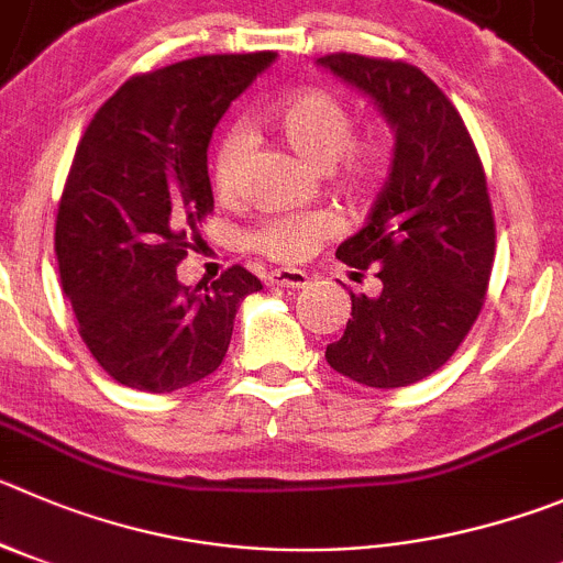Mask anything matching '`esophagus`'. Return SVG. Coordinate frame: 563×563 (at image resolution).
<instances>
[{
  "label": "esophagus",
  "instance_id": "34e87169",
  "mask_svg": "<svg viewBox=\"0 0 563 563\" xmlns=\"http://www.w3.org/2000/svg\"><path fill=\"white\" fill-rule=\"evenodd\" d=\"M266 283L277 288H294V291H297V288L308 286V275L299 269H275L266 275Z\"/></svg>",
  "mask_w": 563,
  "mask_h": 563
}]
</instances>
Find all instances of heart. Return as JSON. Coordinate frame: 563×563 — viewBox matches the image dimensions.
Masks as SVG:
<instances>
[{
	"mask_svg": "<svg viewBox=\"0 0 563 563\" xmlns=\"http://www.w3.org/2000/svg\"><path fill=\"white\" fill-rule=\"evenodd\" d=\"M269 124L275 133L317 169L330 172L335 191L350 202H372L386 183L394 157V139L386 128H372L355 135L353 108L333 91L311 88L288 97L280 108L272 110ZM250 155V135L244 130H230L222 135L210 177L222 202H233L241 188ZM339 233V219L324 210L299 213V217L264 219L250 235V244L261 255L283 264L306 261L319 244Z\"/></svg>",
	"mask_w": 563,
	"mask_h": 563,
	"instance_id": "1",
	"label": "heart"
}]
</instances>
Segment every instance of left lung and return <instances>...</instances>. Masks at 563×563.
I'll return each instance as SVG.
<instances>
[{"mask_svg": "<svg viewBox=\"0 0 563 563\" xmlns=\"http://www.w3.org/2000/svg\"><path fill=\"white\" fill-rule=\"evenodd\" d=\"M319 63L369 93L397 135L369 222L335 250L355 277L375 269L383 291H350L353 319L324 358L361 386H411L453 358L486 302L495 213L483 163L455 104L422 68L353 52Z\"/></svg>", "mask_w": 563, "mask_h": 563, "instance_id": "obj_1", "label": "left lung"}]
</instances>
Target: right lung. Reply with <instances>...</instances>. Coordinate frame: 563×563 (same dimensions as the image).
<instances>
[{
  "label": "right lung",
  "instance_id": "right-lung-1",
  "mask_svg": "<svg viewBox=\"0 0 563 563\" xmlns=\"http://www.w3.org/2000/svg\"><path fill=\"white\" fill-rule=\"evenodd\" d=\"M275 52L202 55L124 82L77 144L55 219L63 294L97 364L128 388L169 394L217 372L244 266L183 286L177 266L213 210L208 144L235 97Z\"/></svg>",
  "mask_w": 563,
  "mask_h": 563
}]
</instances>
